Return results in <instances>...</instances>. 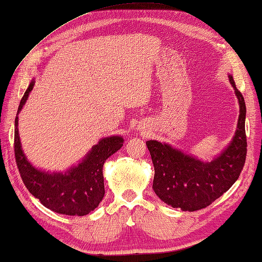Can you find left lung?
<instances>
[{"label": "left lung", "mask_w": 262, "mask_h": 262, "mask_svg": "<svg viewBox=\"0 0 262 262\" xmlns=\"http://www.w3.org/2000/svg\"><path fill=\"white\" fill-rule=\"evenodd\" d=\"M239 101V119L231 143L211 162H203L167 143L147 141L155 169L152 189L165 204L182 211H197L209 206L235 183L244 168L247 152L243 94L228 76Z\"/></svg>", "instance_id": "8db88e82"}]
</instances>
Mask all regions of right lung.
Segmentation results:
<instances>
[{
	"instance_id": "obj_1",
	"label": "right lung",
	"mask_w": 262,
	"mask_h": 262,
	"mask_svg": "<svg viewBox=\"0 0 262 262\" xmlns=\"http://www.w3.org/2000/svg\"><path fill=\"white\" fill-rule=\"evenodd\" d=\"M34 85L35 80H31L19 102L17 114L23 108ZM122 144L123 139L119 135L103 138L76 167H71L65 172H47L35 168L27 160L20 146L18 116L16 115L15 119V159L23 183L45 207L60 214L85 215L98 207L105 194L103 163Z\"/></svg>"
}]
</instances>
